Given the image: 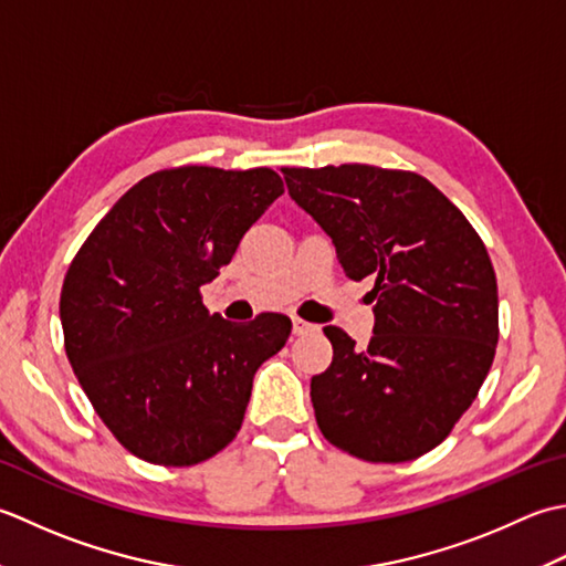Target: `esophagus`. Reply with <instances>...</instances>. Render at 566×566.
Segmentation results:
<instances>
[{
  "label": "esophagus",
  "instance_id": "esophagus-1",
  "mask_svg": "<svg viewBox=\"0 0 566 566\" xmlns=\"http://www.w3.org/2000/svg\"><path fill=\"white\" fill-rule=\"evenodd\" d=\"M317 329V325H313V322H305V319H300V317H293V334H297V337H303V334H310V332H315Z\"/></svg>",
  "mask_w": 566,
  "mask_h": 566
}]
</instances>
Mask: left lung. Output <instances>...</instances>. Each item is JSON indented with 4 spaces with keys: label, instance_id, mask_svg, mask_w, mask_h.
<instances>
[{
    "label": "left lung",
    "instance_id": "left-lung-1",
    "mask_svg": "<svg viewBox=\"0 0 566 566\" xmlns=\"http://www.w3.org/2000/svg\"><path fill=\"white\" fill-rule=\"evenodd\" d=\"M287 195L325 229L352 281L371 275L368 347L325 327L332 364L310 398L327 440L366 461H410L474 402L499 344L489 251L418 172L344 164L283 168Z\"/></svg>",
    "mask_w": 566,
    "mask_h": 566
}]
</instances>
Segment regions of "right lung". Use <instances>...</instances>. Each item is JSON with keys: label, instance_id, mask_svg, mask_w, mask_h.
Here are the masks:
<instances>
[{"label": "right lung", "instance_id": "1", "mask_svg": "<svg viewBox=\"0 0 566 566\" xmlns=\"http://www.w3.org/2000/svg\"><path fill=\"white\" fill-rule=\"evenodd\" d=\"M279 195L271 168L158 170L122 195L67 269V361L138 459L190 467L224 449L244 420L253 374L287 342L291 317L237 325L200 297Z\"/></svg>", "mask_w": 566, "mask_h": 566}]
</instances>
